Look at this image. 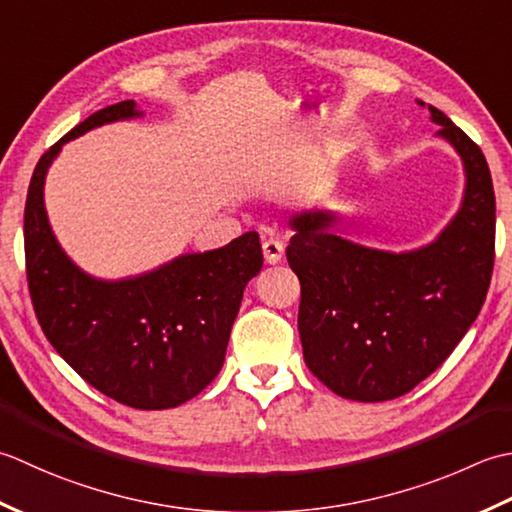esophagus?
I'll list each match as a JSON object with an SVG mask.
<instances>
[{"instance_id":"esophagus-1","label":"esophagus","mask_w":512,"mask_h":512,"mask_svg":"<svg viewBox=\"0 0 512 512\" xmlns=\"http://www.w3.org/2000/svg\"><path fill=\"white\" fill-rule=\"evenodd\" d=\"M283 252H285V245H283V241H278V238H265V241H263V254H265L267 265L280 263Z\"/></svg>"}]
</instances>
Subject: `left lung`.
<instances>
[{
	"label": "left lung",
	"mask_w": 512,
	"mask_h": 512,
	"mask_svg": "<svg viewBox=\"0 0 512 512\" xmlns=\"http://www.w3.org/2000/svg\"><path fill=\"white\" fill-rule=\"evenodd\" d=\"M424 108V101H417ZM435 137L464 168L460 210L429 245L387 252L347 241L340 214L289 216V267L300 280L298 331L309 371L340 398L384 402L451 356L486 300L495 260V192L482 150L429 106Z\"/></svg>",
	"instance_id": "8db88e82"
}]
</instances>
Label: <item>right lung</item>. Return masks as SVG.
<instances>
[{
    "instance_id": "obj_1",
    "label": "right lung",
    "mask_w": 512,
    "mask_h": 512,
    "mask_svg": "<svg viewBox=\"0 0 512 512\" xmlns=\"http://www.w3.org/2000/svg\"><path fill=\"white\" fill-rule=\"evenodd\" d=\"M143 117L137 101L90 114L41 156L24 212L28 289L41 331L90 387L132 409H174L210 384L225 362L243 291L263 267L256 232L210 252L172 258L137 276L83 271L52 232L44 185L72 139Z\"/></svg>"
}]
</instances>
